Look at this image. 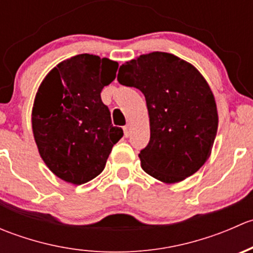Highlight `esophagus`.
Segmentation results:
<instances>
[{"mask_svg":"<svg viewBox=\"0 0 253 253\" xmlns=\"http://www.w3.org/2000/svg\"><path fill=\"white\" fill-rule=\"evenodd\" d=\"M124 133H125V137H128L129 134H131V125L127 124L126 126L124 127Z\"/></svg>","mask_w":253,"mask_h":253,"instance_id":"esophagus-1","label":"esophagus"}]
</instances>
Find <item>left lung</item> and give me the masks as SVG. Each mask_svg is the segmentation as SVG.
I'll return each mask as SVG.
<instances>
[{"label": "left lung", "instance_id": "left-lung-1", "mask_svg": "<svg viewBox=\"0 0 253 253\" xmlns=\"http://www.w3.org/2000/svg\"><path fill=\"white\" fill-rule=\"evenodd\" d=\"M117 81L139 89L147 101L150 139L138 154L142 169L167 183L198 171L218 129L215 100L202 75L171 53L155 51L122 65Z\"/></svg>", "mask_w": 253, "mask_h": 253}]
</instances>
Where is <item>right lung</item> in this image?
<instances>
[{
  "instance_id": "obj_1",
  "label": "right lung",
  "mask_w": 253,
  "mask_h": 253,
  "mask_svg": "<svg viewBox=\"0 0 253 253\" xmlns=\"http://www.w3.org/2000/svg\"><path fill=\"white\" fill-rule=\"evenodd\" d=\"M119 63L81 53L58 63L35 96L33 133L40 157L66 182L82 185L104 170L112 147L124 136L112 126L100 93Z\"/></svg>"
}]
</instances>
